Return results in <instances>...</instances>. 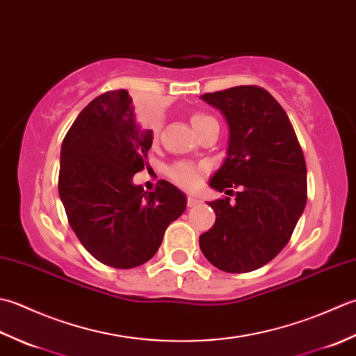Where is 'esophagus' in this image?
I'll return each mask as SVG.
<instances>
[{"mask_svg": "<svg viewBox=\"0 0 356 356\" xmlns=\"http://www.w3.org/2000/svg\"><path fill=\"white\" fill-rule=\"evenodd\" d=\"M200 202H201V200L197 198V197H193V195H188V197H187V206L188 207L197 206V204H200Z\"/></svg>", "mask_w": 356, "mask_h": 356, "instance_id": "esophagus-1", "label": "esophagus"}]
</instances>
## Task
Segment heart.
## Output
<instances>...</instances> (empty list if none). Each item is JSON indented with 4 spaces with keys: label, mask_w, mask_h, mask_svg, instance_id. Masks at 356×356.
Returning a JSON list of instances; mask_svg holds the SVG:
<instances>
[{
    "label": "heart",
    "mask_w": 356,
    "mask_h": 356,
    "mask_svg": "<svg viewBox=\"0 0 356 356\" xmlns=\"http://www.w3.org/2000/svg\"><path fill=\"white\" fill-rule=\"evenodd\" d=\"M191 124L200 135L206 127H209L210 124H218V122H216L215 118L209 117L206 113H193L191 117ZM155 132H156V127H155ZM201 172H202V168H200L197 164H193L191 161H179L177 164H173L168 173L173 183H177L178 186L184 188H193L200 183Z\"/></svg>",
    "instance_id": "obj_1"
}]
</instances>
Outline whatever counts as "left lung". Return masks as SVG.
Masks as SVG:
<instances>
[{"label":"left lung","instance_id":"8db88e82","mask_svg":"<svg viewBox=\"0 0 356 356\" xmlns=\"http://www.w3.org/2000/svg\"><path fill=\"white\" fill-rule=\"evenodd\" d=\"M229 126L227 156L210 179L230 195L210 201L216 220L200 249L220 270L259 269L286 248L307 201L306 161L284 108L258 86L206 93Z\"/></svg>","mask_w":356,"mask_h":356}]
</instances>
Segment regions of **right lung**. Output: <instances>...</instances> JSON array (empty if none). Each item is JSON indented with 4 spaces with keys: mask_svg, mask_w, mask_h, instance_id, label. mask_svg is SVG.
<instances>
[{
    "mask_svg": "<svg viewBox=\"0 0 356 356\" xmlns=\"http://www.w3.org/2000/svg\"><path fill=\"white\" fill-rule=\"evenodd\" d=\"M152 141L124 89L90 101L63 141L58 191L70 227L92 257L115 269L147 263L186 209V195L169 181L154 192L134 184Z\"/></svg>",
    "mask_w": 356,
    "mask_h": 356,
    "instance_id": "1",
    "label": "right lung"
}]
</instances>
